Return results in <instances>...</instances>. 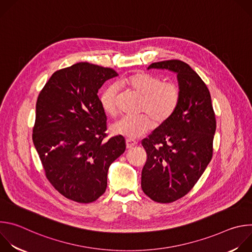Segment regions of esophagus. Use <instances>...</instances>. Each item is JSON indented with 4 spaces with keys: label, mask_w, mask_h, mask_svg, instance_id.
<instances>
[{
    "label": "esophagus",
    "mask_w": 252,
    "mask_h": 252,
    "mask_svg": "<svg viewBox=\"0 0 252 252\" xmlns=\"http://www.w3.org/2000/svg\"><path fill=\"white\" fill-rule=\"evenodd\" d=\"M126 149H132L133 147H135L137 145V142L131 138H126Z\"/></svg>",
    "instance_id": "1"
}]
</instances>
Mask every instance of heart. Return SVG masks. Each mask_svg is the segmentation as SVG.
<instances>
[{"mask_svg":"<svg viewBox=\"0 0 252 252\" xmlns=\"http://www.w3.org/2000/svg\"><path fill=\"white\" fill-rule=\"evenodd\" d=\"M120 88L127 89L139 96L138 116H126L117 121L112 129L115 133L136 138L146 134L157 124H162L176 110L179 101L178 88L169 82H162L159 77L138 71L126 76L117 82ZM102 110L112 117L119 114V88L116 85L106 87L99 95Z\"/></svg>","mask_w":252,"mask_h":252,"instance_id":"b5f03b06","label":"heart"}]
</instances>
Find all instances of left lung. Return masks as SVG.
<instances>
[{"label": "left lung", "instance_id": "obj_1", "mask_svg": "<svg viewBox=\"0 0 252 252\" xmlns=\"http://www.w3.org/2000/svg\"><path fill=\"white\" fill-rule=\"evenodd\" d=\"M148 68L168 69L177 75L176 110L141 141L148 156L141 189L154 201L169 203L194 187L211 160L217 121L206 85L188 63L169 60Z\"/></svg>", "mask_w": 252, "mask_h": 252}]
</instances>
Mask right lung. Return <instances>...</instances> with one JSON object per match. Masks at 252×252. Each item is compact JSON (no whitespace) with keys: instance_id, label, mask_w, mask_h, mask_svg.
Masks as SVG:
<instances>
[{"instance_id":"1","label":"right lung","mask_w":252,"mask_h":252,"mask_svg":"<svg viewBox=\"0 0 252 252\" xmlns=\"http://www.w3.org/2000/svg\"><path fill=\"white\" fill-rule=\"evenodd\" d=\"M110 67L78 63L59 69L35 104L32 141L51 185L80 203L105 191L107 170L126 151L123 135L106 139V116L97 92L117 77Z\"/></svg>"}]
</instances>
